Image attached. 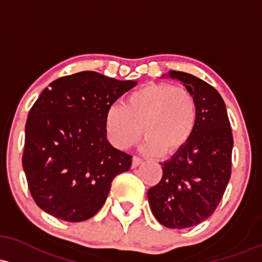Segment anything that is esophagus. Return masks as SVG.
Instances as JSON below:
<instances>
[{
	"mask_svg": "<svg viewBox=\"0 0 262 262\" xmlns=\"http://www.w3.org/2000/svg\"><path fill=\"white\" fill-rule=\"evenodd\" d=\"M142 162H143V160L140 159L139 157H136V155H134L133 160H132V168H137L139 164H142Z\"/></svg>",
	"mask_w": 262,
	"mask_h": 262,
	"instance_id": "obj_1",
	"label": "esophagus"
}]
</instances>
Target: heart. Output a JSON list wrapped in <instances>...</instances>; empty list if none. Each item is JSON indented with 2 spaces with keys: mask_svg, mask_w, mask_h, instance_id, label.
Here are the masks:
<instances>
[{
  "mask_svg": "<svg viewBox=\"0 0 262 262\" xmlns=\"http://www.w3.org/2000/svg\"><path fill=\"white\" fill-rule=\"evenodd\" d=\"M198 103L191 92L169 83L143 85L122 105H113L104 120L108 139L118 149L130 148L143 134L146 154L175 153L190 140L198 123Z\"/></svg>",
  "mask_w": 262,
  "mask_h": 262,
  "instance_id": "heart-1",
  "label": "heart"
}]
</instances>
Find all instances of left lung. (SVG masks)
<instances>
[{
    "label": "left lung",
    "mask_w": 262,
    "mask_h": 262,
    "mask_svg": "<svg viewBox=\"0 0 262 262\" xmlns=\"http://www.w3.org/2000/svg\"><path fill=\"white\" fill-rule=\"evenodd\" d=\"M198 103L194 134L182 149L162 164L163 177L148 190L155 219L169 229H185L208 219L219 205L231 175L232 140L225 103L203 79L170 71Z\"/></svg>",
    "instance_id": "left-lung-1"
}]
</instances>
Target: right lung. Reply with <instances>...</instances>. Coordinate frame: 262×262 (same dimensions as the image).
I'll return each instance as SVG.
<instances>
[{
  "label": "right lung",
  "instance_id": "obj_1",
  "mask_svg": "<svg viewBox=\"0 0 262 262\" xmlns=\"http://www.w3.org/2000/svg\"><path fill=\"white\" fill-rule=\"evenodd\" d=\"M134 85L85 71L43 89L28 113L22 157L31 195L43 211L70 223L91 219L114 178L129 170L132 155L108 142L104 120Z\"/></svg>",
  "mask_w": 262,
  "mask_h": 262
}]
</instances>
